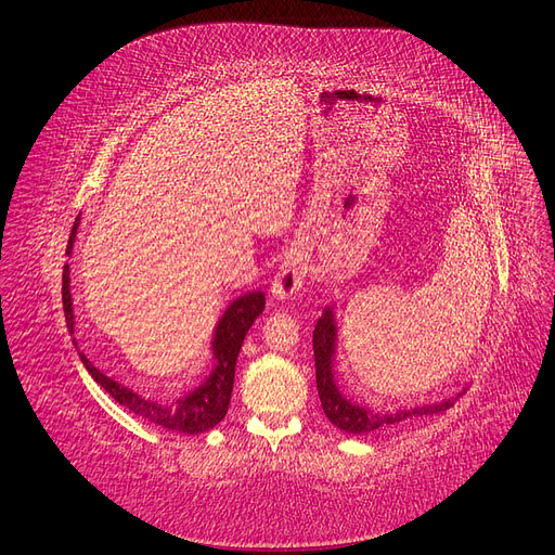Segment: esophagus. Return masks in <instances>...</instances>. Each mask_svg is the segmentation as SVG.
Returning <instances> with one entry per match:
<instances>
[{
	"instance_id": "1",
	"label": "esophagus",
	"mask_w": 555,
	"mask_h": 555,
	"mask_svg": "<svg viewBox=\"0 0 555 555\" xmlns=\"http://www.w3.org/2000/svg\"><path fill=\"white\" fill-rule=\"evenodd\" d=\"M310 245L308 241L298 238L292 243V247L284 251V259L280 263V271L273 280V296L278 300H289L294 296L300 294V289H304L306 284V278H308V271H310Z\"/></svg>"
}]
</instances>
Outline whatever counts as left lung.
<instances>
[{
    "instance_id": "8db88e82",
    "label": "left lung",
    "mask_w": 555,
    "mask_h": 555,
    "mask_svg": "<svg viewBox=\"0 0 555 555\" xmlns=\"http://www.w3.org/2000/svg\"><path fill=\"white\" fill-rule=\"evenodd\" d=\"M312 349H314V371H317V391L319 400H322L324 414L328 422L351 435H365L384 430L389 426H396L400 422H408V418L416 416H430L438 412H447L453 400L463 393H456L451 398H444L440 402H428V405H416L408 410H396V412H375L371 408H363L359 402L345 398L340 391L338 382H335V349H338V326H335V312L333 308H324L322 317L314 326L312 333Z\"/></svg>"
}]
</instances>
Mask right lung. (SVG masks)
<instances>
[{
  "mask_svg": "<svg viewBox=\"0 0 555 555\" xmlns=\"http://www.w3.org/2000/svg\"><path fill=\"white\" fill-rule=\"evenodd\" d=\"M80 224V215L76 217L69 245H66V255L72 257V249L76 243V231ZM62 306L66 317V328L74 335V298H72V278H69V263H64L62 271ZM266 308V296L263 292H249L238 296L233 304L224 310L220 322L215 326L212 335V359L215 367L210 375L201 382L194 391L184 393L182 398H176L173 402H162L155 398H143L133 389H127L125 384L115 382L113 377L104 375L99 367L78 351L82 365L88 367L92 379L102 386L106 393L113 396V400L120 402V405L133 414H139L147 422H153L162 428H169L184 435H198L215 428L222 422L229 410V400L233 391V375H236V359L241 354V347L249 326L255 324V319ZM74 345L78 347L76 338Z\"/></svg>",
  "mask_w": 555,
  "mask_h": 555,
  "instance_id": "obj_1",
  "label": "right lung"
}]
</instances>
